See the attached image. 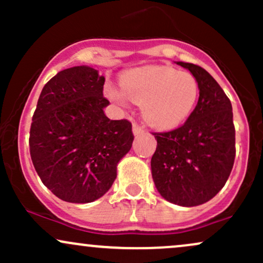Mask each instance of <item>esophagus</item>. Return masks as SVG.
Masks as SVG:
<instances>
[{
  "mask_svg": "<svg viewBox=\"0 0 263 263\" xmlns=\"http://www.w3.org/2000/svg\"><path fill=\"white\" fill-rule=\"evenodd\" d=\"M132 131H134V135L136 136V137H137V136L143 135L144 132H146L143 129V127H141V126L137 125V123H134V127H132Z\"/></svg>",
  "mask_w": 263,
  "mask_h": 263,
  "instance_id": "esophagus-1",
  "label": "esophagus"
}]
</instances>
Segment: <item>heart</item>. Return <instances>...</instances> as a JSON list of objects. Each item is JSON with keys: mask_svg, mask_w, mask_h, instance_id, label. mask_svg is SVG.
Here are the masks:
<instances>
[{"mask_svg": "<svg viewBox=\"0 0 263 263\" xmlns=\"http://www.w3.org/2000/svg\"><path fill=\"white\" fill-rule=\"evenodd\" d=\"M121 89L106 87L110 100L125 106L127 99L142 106L144 121L158 129L176 128L192 114L199 84L190 73L171 66L148 65L122 74Z\"/></svg>", "mask_w": 263, "mask_h": 263, "instance_id": "b5f03b06", "label": "heart"}]
</instances>
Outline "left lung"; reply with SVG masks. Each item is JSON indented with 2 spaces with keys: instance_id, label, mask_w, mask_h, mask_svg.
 <instances>
[{
  "instance_id": "1",
  "label": "left lung",
  "mask_w": 263,
  "mask_h": 263,
  "mask_svg": "<svg viewBox=\"0 0 263 263\" xmlns=\"http://www.w3.org/2000/svg\"><path fill=\"white\" fill-rule=\"evenodd\" d=\"M176 64L197 79L199 100L183 126L153 134L157 148L151 170L165 200L189 208L209 201L225 185L236 152L235 127L231 102L216 80L192 63Z\"/></svg>"
}]
</instances>
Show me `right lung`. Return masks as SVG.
Instances as JSON below:
<instances>
[{
	"mask_svg": "<svg viewBox=\"0 0 263 263\" xmlns=\"http://www.w3.org/2000/svg\"><path fill=\"white\" fill-rule=\"evenodd\" d=\"M104 83L91 66L64 69L45 84L33 115V165L44 185L68 203L101 198L134 142L131 122L105 115L110 102Z\"/></svg>",
	"mask_w": 263,
	"mask_h": 263,
	"instance_id": "obj_1",
	"label": "right lung"
}]
</instances>
